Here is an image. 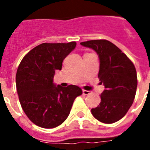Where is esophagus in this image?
<instances>
[{
	"label": "esophagus",
	"mask_w": 150,
	"mask_h": 150,
	"mask_svg": "<svg viewBox=\"0 0 150 150\" xmlns=\"http://www.w3.org/2000/svg\"><path fill=\"white\" fill-rule=\"evenodd\" d=\"M83 95H89L91 94V91H87V90H83Z\"/></svg>",
	"instance_id": "34e87169"
}]
</instances>
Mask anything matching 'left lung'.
<instances>
[{"mask_svg": "<svg viewBox=\"0 0 150 150\" xmlns=\"http://www.w3.org/2000/svg\"><path fill=\"white\" fill-rule=\"evenodd\" d=\"M80 44L97 53L98 77L105 88L100 95V104L91 108V113L102 123L116 122L125 116L134 100L137 87L135 67L125 54L108 40H91Z\"/></svg>", "mask_w": 150, "mask_h": 150, "instance_id": "1", "label": "left lung"}]
</instances>
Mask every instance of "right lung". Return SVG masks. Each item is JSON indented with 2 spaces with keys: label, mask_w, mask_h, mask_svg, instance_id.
<instances>
[{
  "label": "right lung",
  "mask_w": 150,
  "mask_h": 150,
  "mask_svg": "<svg viewBox=\"0 0 150 150\" xmlns=\"http://www.w3.org/2000/svg\"><path fill=\"white\" fill-rule=\"evenodd\" d=\"M75 42L42 43L28 52L18 66L16 86L22 109L36 125L53 129L65 121L75 99L83 93L75 85L53 83L62 61L75 49Z\"/></svg>",
  "instance_id": "obj_1"
}]
</instances>
